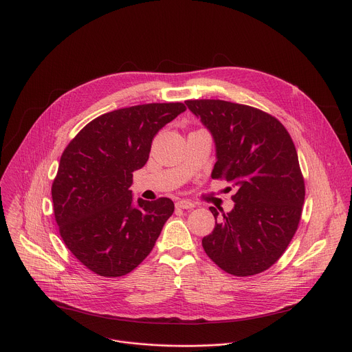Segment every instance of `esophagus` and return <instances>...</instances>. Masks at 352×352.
Masks as SVG:
<instances>
[{
  "instance_id": "34e87169",
  "label": "esophagus",
  "mask_w": 352,
  "mask_h": 352,
  "mask_svg": "<svg viewBox=\"0 0 352 352\" xmlns=\"http://www.w3.org/2000/svg\"><path fill=\"white\" fill-rule=\"evenodd\" d=\"M194 206L195 205L187 199H180L176 202V208H179V209H192Z\"/></svg>"
}]
</instances>
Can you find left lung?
<instances>
[{
  "mask_svg": "<svg viewBox=\"0 0 352 352\" xmlns=\"http://www.w3.org/2000/svg\"><path fill=\"white\" fill-rule=\"evenodd\" d=\"M210 131L216 157L212 179L236 187L230 213L204 236L210 260L235 276L268 270L290 243L305 197L294 143L286 128L258 109L219 99L186 100Z\"/></svg>",
  "mask_w": 352,
  "mask_h": 352,
  "instance_id": "obj_1",
  "label": "left lung"
}]
</instances>
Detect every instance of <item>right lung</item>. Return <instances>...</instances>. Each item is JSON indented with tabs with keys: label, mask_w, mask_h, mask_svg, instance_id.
Masks as SVG:
<instances>
[{
	"label": "right lung",
	"mask_w": 352,
	"mask_h": 352,
	"mask_svg": "<svg viewBox=\"0 0 352 352\" xmlns=\"http://www.w3.org/2000/svg\"><path fill=\"white\" fill-rule=\"evenodd\" d=\"M183 111V103L114 110L87 124L65 148L52 183L55 220L67 249L95 274H129L172 216V199L139 198L135 205L129 187L154 136Z\"/></svg>",
	"instance_id": "add662e5"
}]
</instances>
